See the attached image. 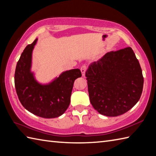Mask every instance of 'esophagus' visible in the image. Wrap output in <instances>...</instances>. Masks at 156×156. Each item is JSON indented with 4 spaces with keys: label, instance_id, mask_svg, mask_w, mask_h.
Masks as SVG:
<instances>
[{
    "label": "esophagus",
    "instance_id": "34e87169",
    "mask_svg": "<svg viewBox=\"0 0 156 156\" xmlns=\"http://www.w3.org/2000/svg\"><path fill=\"white\" fill-rule=\"evenodd\" d=\"M80 70H81V72H82V76H84L85 75V73H86V72H87V66H85V65H83L81 67V68H80Z\"/></svg>",
    "mask_w": 156,
    "mask_h": 156
}]
</instances>
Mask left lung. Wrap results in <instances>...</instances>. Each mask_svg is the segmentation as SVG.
Masks as SVG:
<instances>
[{
  "label": "left lung",
  "mask_w": 156,
  "mask_h": 156,
  "mask_svg": "<svg viewBox=\"0 0 156 156\" xmlns=\"http://www.w3.org/2000/svg\"><path fill=\"white\" fill-rule=\"evenodd\" d=\"M89 98L99 113L117 117L136 105L143 91L144 77L131 48L110 51L86 72Z\"/></svg>",
  "instance_id": "8db88e82"
}]
</instances>
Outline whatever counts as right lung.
Masks as SVG:
<instances>
[{
    "label": "right lung",
    "instance_id": "obj_1",
    "mask_svg": "<svg viewBox=\"0 0 156 156\" xmlns=\"http://www.w3.org/2000/svg\"><path fill=\"white\" fill-rule=\"evenodd\" d=\"M37 39L27 45L16 64L15 86L20 102L31 113L43 118H55L64 113L70 103L76 78L82 76L79 69L62 73L48 84H41L31 72L32 51Z\"/></svg>",
    "mask_w": 156,
    "mask_h": 156
}]
</instances>
